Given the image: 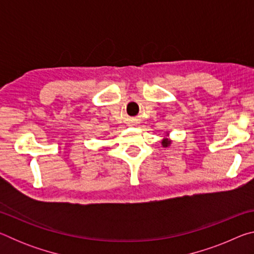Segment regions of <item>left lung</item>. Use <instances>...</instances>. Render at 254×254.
Listing matches in <instances>:
<instances>
[{
	"instance_id": "1",
	"label": "left lung",
	"mask_w": 254,
	"mask_h": 254,
	"mask_svg": "<svg viewBox=\"0 0 254 254\" xmlns=\"http://www.w3.org/2000/svg\"><path fill=\"white\" fill-rule=\"evenodd\" d=\"M161 143H162V147L167 148V147H169V145H170V143H171V140H169V139H163Z\"/></svg>"
}]
</instances>
